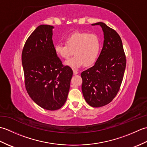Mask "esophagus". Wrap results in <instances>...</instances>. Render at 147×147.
Segmentation results:
<instances>
[{
    "label": "esophagus",
    "instance_id": "1",
    "mask_svg": "<svg viewBox=\"0 0 147 147\" xmlns=\"http://www.w3.org/2000/svg\"><path fill=\"white\" fill-rule=\"evenodd\" d=\"M73 74H74V75H76V74H78V71L76 70H73Z\"/></svg>",
    "mask_w": 147,
    "mask_h": 147
}]
</instances>
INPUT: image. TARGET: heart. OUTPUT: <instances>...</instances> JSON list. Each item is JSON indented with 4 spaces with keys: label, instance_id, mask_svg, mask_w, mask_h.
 <instances>
[{
    "label": "heart",
    "instance_id": "obj_1",
    "mask_svg": "<svg viewBox=\"0 0 147 147\" xmlns=\"http://www.w3.org/2000/svg\"><path fill=\"white\" fill-rule=\"evenodd\" d=\"M101 43L98 36L93 33L75 32L65 38V43H57L54 46L55 54L63 59H68L64 64L73 69L82 67L84 64L89 66L98 58Z\"/></svg>",
    "mask_w": 147,
    "mask_h": 147
}]
</instances>
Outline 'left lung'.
Instances as JSON below:
<instances>
[{
	"label": "left lung",
	"mask_w": 147,
	"mask_h": 147,
	"mask_svg": "<svg viewBox=\"0 0 147 147\" xmlns=\"http://www.w3.org/2000/svg\"><path fill=\"white\" fill-rule=\"evenodd\" d=\"M104 44L93 66L81 73L82 90L87 104L93 107L109 104L119 90L125 71L126 59L123 43L117 33L102 22Z\"/></svg>",
	"instance_id": "left-lung-1"
}]
</instances>
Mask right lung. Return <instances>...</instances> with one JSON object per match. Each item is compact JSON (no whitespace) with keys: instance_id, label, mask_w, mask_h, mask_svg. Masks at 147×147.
<instances>
[{"instance_id":"add662e5","label":"right lung","mask_w":147,"mask_h":147,"mask_svg":"<svg viewBox=\"0 0 147 147\" xmlns=\"http://www.w3.org/2000/svg\"><path fill=\"white\" fill-rule=\"evenodd\" d=\"M54 27L40 25L28 38L22 52L25 86L29 96L42 108L55 111L66 102L73 72L63 66L54 51Z\"/></svg>"}]
</instances>
